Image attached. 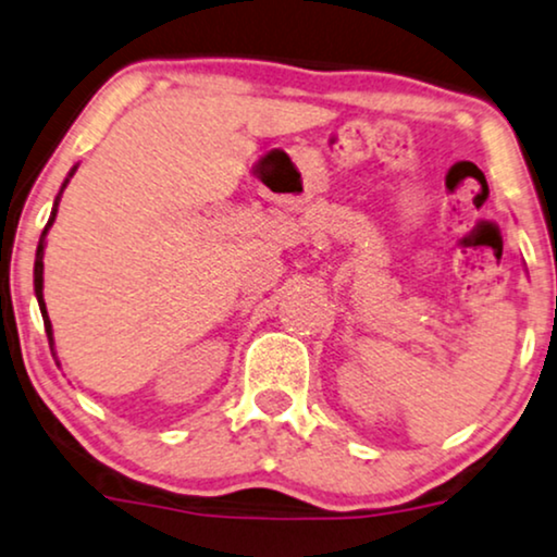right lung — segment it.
I'll return each instance as SVG.
<instances>
[{
	"instance_id": "obj_1",
	"label": "right lung",
	"mask_w": 557,
	"mask_h": 557,
	"mask_svg": "<svg viewBox=\"0 0 557 557\" xmlns=\"http://www.w3.org/2000/svg\"><path fill=\"white\" fill-rule=\"evenodd\" d=\"M74 170L77 168H72V173H69V177L74 175ZM69 177L64 181V185H61V190H59V196H57V201H53V211H51V219H48V224H46V230H44V235H40V243H38V250H36V268H33V286H36V297H38V307H40V314H44V325H46V333H48V341H51V346H53V338H51V320H48V312H46V301H44V247H46V232H48V226L53 224V219H57V209H59V198H61V194H64V188H66V183H69Z\"/></svg>"
}]
</instances>
